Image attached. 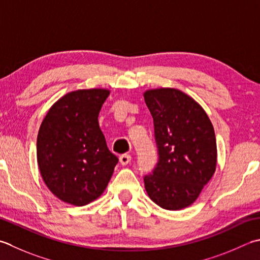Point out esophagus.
Returning a JSON list of instances; mask_svg holds the SVG:
<instances>
[{
  "label": "esophagus",
  "instance_id": "esophagus-1",
  "mask_svg": "<svg viewBox=\"0 0 260 260\" xmlns=\"http://www.w3.org/2000/svg\"><path fill=\"white\" fill-rule=\"evenodd\" d=\"M131 160H132V156L129 154H123V155L119 156V161H120V164L123 165V166L128 165L129 162H131Z\"/></svg>",
  "mask_w": 260,
  "mask_h": 260
}]
</instances>
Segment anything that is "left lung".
<instances>
[{
    "label": "left lung",
    "mask_w": 260,
    "mask_h": 260,
    "mask_svg": "<svg viewBox=\"0 0 260 260\" xmlns=\"http://www.w3.org/2000/svg\"><path fill=\"white\" fill-rule=\"evenodd\" d=\"M153 118L157 162L144 176L147 195L165 210L191 205L216 168L214 128L204 109L177 89L144 93Z\"/></svg>",
    "instance_id": "1"
}]
</instances>
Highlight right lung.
<instances>
[{"mask_svg": "<svg viewBox=\"0 0 260 260\" xmlns=\"http://www.w3.org/2000/svg\"><path fill=\"white\" fill-rule=\"evenodd\" d=\"M109 91L76 90L46 115L37 137V161L46 186L60 201L83 206L96 200L118 157L109 151L98 116Z\"/></svg>", "mask_w": 260, "mask_h": 260, "instance_id": "add662e5", "label": "right lung"}]
</instances>
